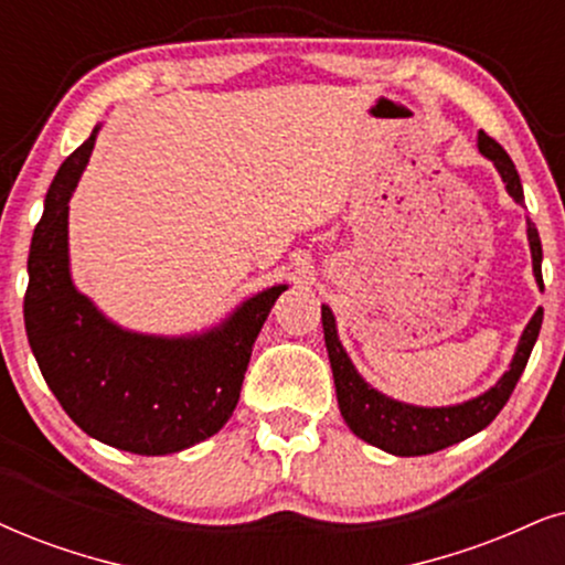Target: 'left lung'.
<instances>
[{"instance_id": "8db88e82", "label": "left lung", "mask_w": 565, "mask_h": 565, "mask_svg": "<svg viewBox=\"0 0 565 565\" xmlns=\"http://www.w3.org/2000/svg\"><path fill=\"white\" fill-rule=\"evenodd\" d=\"M477 148L484 159L492 161L498 169L501 180L505 184V192L521 205L524 203V188H521L519 171L513 167L511 156L498 146L490 135H477ZM526 239H530L532 249V270L534 281H537L540 291L545 289L542 284V242L537 234V226L526 218ZM542 328V307H537L530 323H526L524 333H521L516 352L501 381L492 385L484 394L469 398V402L451 404V406H414L404 404L398 398H391L373 388L365 377L356 373V367L349 360V354L341 347L339 333H335V318L331 307L323 305V335L328 360H331L333 383H335V398H339V409L344 423L349 425L356 438H362L370 446L381 448L394 456H425L443 451V448L454 446L472 438L488 427L498 412L503 409L509 396L516 388L521 373H524L526 362L534 349Z\"/></svg>"}]
</instances>
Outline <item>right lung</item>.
Wrapping results in <instances>:
<instances>
[{
	"instance_id": "1",
	"label": "right lung",
	"mask_w": 565,
	"mask_h": 565,
	"mask_svg": "<svg viewBox=\"0 0 565 565\" xmlns=\"http://www.w3.org/2000/svg\"><path fill=\"white\" fill-rule=\"evenodd\" d=\"M102 125L64 159L33 232L23 302L28 344L70 419L140 456L184 451L216 435L239 402L249 354L287 284L263 289L203 333L153 335L117 326L70 274V198Z\"/></svg>"
}]
</instances>
